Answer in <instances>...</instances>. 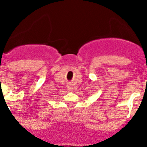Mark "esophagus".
I'll list each match as a JSON object with an SVG mask.
<instances>
[{"label": "esophagus", "mask_w": 147, "mask_h": 147, "mask_svg": "<svg viewBox=\"0 0 147 147\" xmlns=\"http://www.w3.org/2000/svg\"><path fill=\"white\" fill-rule=\"evenodd\" d=\"M68 90L72 91V86H70V85L68 86Z\"/></svg>", "instance_id": "1"}]
</instances>
